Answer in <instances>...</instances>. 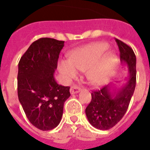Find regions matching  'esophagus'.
<instances>
[{
    "instance_id": "34e87169",
    "label": "esophagus",
    "mask_w": 150,
    "mask_h": 150,
    "mask_svg": "<svg viewBox=\"0 0 150 150\" xmlns=\"http://www.w3.org/2000/svg\"><path fill=\"white\" fill-rule=\"evenodd\" d=\"M81 89H80L79 87L77 86H75V85H73L71 86L70 88V93L71 94H75V93H77L79 92H80Z\"/></svg>"
}]
</instances>
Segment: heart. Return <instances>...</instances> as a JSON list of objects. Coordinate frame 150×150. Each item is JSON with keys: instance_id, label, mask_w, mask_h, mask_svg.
Returning a JSON list of instances; mask_svg holds the SVG:
<instances>
[{"instance_id": "b5f03b06", "label": "heart", "mask_w": 150, "mask_h": 150, "mask_svg": "<svg viewBox=\"0 0 150 150\" xmlns=\"http://www.w3.org/2000/svg\"><path fill=\"white\" fill-rule=\"evenodd\" d=\"M106 43H97L80 48L73 52L70 61H63L60 64V71L68 79L76 77L77 71H86V78L93 85L104 83L109 78L116 61L113 53H107Z\"/></svg>"}]
</instances>
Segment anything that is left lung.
<instances>
[{
    "label": "left lung",
    "mask_w": 150,
    "mask_h": 150,
    "mask_svg": "<svg viewBox=\"0 0 150 150\" xmlns=\"http://www.w3.org/2000/svg\"><path fill=\"white\" fill-rule=\"evenodd\" d=\"M120 51L121 63L128 66V79L120 89L110 91L106 86L93 91L92 100L86 108L89 123L100 130H108L121 121L127 111L136 84V57L133 50L122 41L115 39Z\"/></svg>",
    "instance_id": "8db88e82"
}]
</instances>
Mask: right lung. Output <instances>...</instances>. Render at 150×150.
I'll list each match as a JSON object with an SVG mask.
<instances>
[{"label": "right lung", "mask_w": 150, "mask_h": 150, "mask_svg": "<svg viewBox=\"0 0 150 150\" xmlns=\"http://www.w3.org/2000/svg\"><path fill=\"white\" fill-rule=\"evenodd\" d=\"M64 41L40 38L21 57L18 72V96L29 122L49 131L58 125L70 87L57 84L54 77Z\"/></svg>", "instance_id": "obj_1"}]
</instances>
